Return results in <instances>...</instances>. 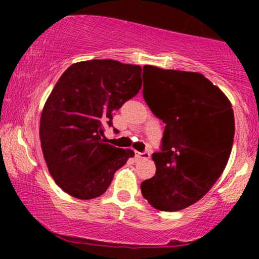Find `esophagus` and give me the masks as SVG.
<instances>
[{"label":"esophagus","instance_id":"34e87169","mask_svg":"<svg viewBox=\"0 0 259 259\" xmlns=\"http://www.w3.org/2000/svg\"><path fill=\"white\" fill-rule=\"evenodd\" d=\"M135 157L138 159H150L151 154L148 152H135Z\"/></svg>","mask_w":259,"mask_h":259}]
</instances>
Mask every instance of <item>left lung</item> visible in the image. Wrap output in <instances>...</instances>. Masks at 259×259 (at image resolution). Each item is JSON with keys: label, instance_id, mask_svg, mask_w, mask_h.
Listing matches in <instances>:
<instances>
[{"label": "left lung", "instance_id": "1", "mask_svg": "<svg viewBox=\"0 0 259 259\" xmlns=\"http://www.w3.org/2000/svg\"><path fill=\"white\" fill-rule=\"evenodd\" d=\"M151 88L144 99L165 123L162 151L153 153L156 174L141 184L153 208L174 212L200 201L224 171L233 148L230 101L200 73L145 65Z\"/></svg>", "mask_w": 259, "mask_h": 259}]
</instances>
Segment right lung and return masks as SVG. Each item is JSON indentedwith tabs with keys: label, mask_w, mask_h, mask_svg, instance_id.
<instances>
[{
	"label": "right lung",
	"mask_w": 259,
	"mask_h": 259,
	"mask_svg": "<svg viewBox=\"0 0 259 259\" xmlns=\"http://www.w3.org/2000/svg\"><path fill=\"white\" fill-rule=\"evenodd\" d=\"M141 73L140 65L92 59L72 64L58 79L41 113L40 141L50 174L68 195L99 197L134 157L129 148L107 144L103 130L138 95Z\"/></svg>",
	"instance_id": "right-lung-1"
}]
</instances>
